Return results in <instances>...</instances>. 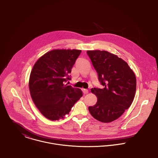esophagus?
I'll return each mask as SVG.
<instances>
[{
    "mask_svg": "<svg viewBox=\"0 0 158 158\" xmlns=\"http://www.w3.org/2000/svg\"><path fill=\"white\" fill-rule=\"evenodd\" d=\"M83 92L85 94H88L89 90H88V89H83Z\"/></svg>",
    "mask_w": 158,
    "mask_h": 158,
    "instance_id": "1",
    "label": "esophagus"
}]
</instances>
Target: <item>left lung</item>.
<instances>
[{
	"instance_id": "obj_1",
	"label": "left lung",
	"mask_w": 158,
	"mask_h": 158,
	"mask_svg": "<svg viewBox=\"0 0 158 158\" xmlns=\"http://www.w3.org/2000/svg\"><path fill=\"white\" fill-rule=\"evenodd\" d=\"M87 53L103 86L91 89L97 102L88 108L89 111L100 122H111L128 109L134 100L135 74L124 60L107 51L88 50Z\"/></svg>"
}]
</instances>
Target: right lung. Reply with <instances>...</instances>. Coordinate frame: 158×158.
I'll list each match as a JSON object with an SVG mask.
<instances>
[{"instance_id": "obj_1", "label": "right lung", "mask_w": 158, "mask_h": 158, "mask_svg": "<svg viewBox=\"0 0 158 158\" xmlns=\"http://www.w3.org/2000/svg\"><path fill=\"white\" fill-rule=\"evenodd\" d=\"M81 50L56 49L47 52L35 64L29 89L37 108L47 118L58 120L68 114L82 97V91L65 83Z\"/></svg>"}]
</instances>
